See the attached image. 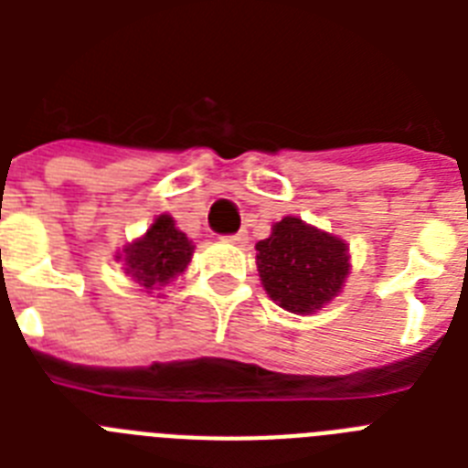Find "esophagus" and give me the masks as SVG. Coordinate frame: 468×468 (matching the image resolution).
<instances>
[{
    "instance_id": "obj_1",
    "label": "esophagus",
    "mask_w": 468,
    "mask_h": 468,
    "mask_svg": "<svg viewBox=\"0 0 468 468\" xmlns=\"http://www.w3.org/2000/svg\"><path fill=\"white\" fill-rule=\"evenodd\" d=\"M226 240L233 242V245H245V242H248V230H240V233L228 235Z\"/></svg>"
}]
</instances>
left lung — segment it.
<instances>
[{
	"label": "left lung",
	"mask_w": 468,
	"mask_h": 468,
	"mask_svg": "<svg viewBox=\"0 0 468 468\" xmlns=\"http://www.w3.org/2000/svg\"><path fill=\"white\" fill-rule=\"evenodd\" d=\"M257 271L271 301L306 315L340 293L349 274L347 242L286 216L257 242Z\"/></svg>",
	"instance_id": "left-lung-1"
}]
</instances>
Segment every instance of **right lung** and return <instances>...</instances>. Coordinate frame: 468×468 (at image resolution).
<instances>
[{
    "label": "right lung",
    "mask_w": 468,
    "mask_h": 468,
    "mask_svg": "<svg viewBox=\"0 0 468 468\" xmlns=\"http://www.w3.org/2000/svg\"><path fill=\"white\" fill-rule=\"evenodd\" d=\"M191 255L194 245L189 238L175 226L172 216L162 213L153 220L148 233L123 248L119 260L126 262V274L153 293L179 277L191 262Z\"/></svg>",
    "instance_id": "obj_1"
}]
</instances>
